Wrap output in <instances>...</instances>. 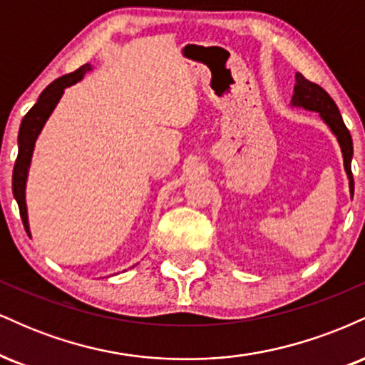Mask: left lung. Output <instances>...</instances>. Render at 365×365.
<instances>
[{
    "label": "left lung",
    "instance_id": "left-lung-1",
    "mask_svg": "<svg viewBox=\"0 0 365 365\" xmlns=\"http://www.w3.org/2000/svg\"><path fill=\"white\" fill-rule=\"evenodd\" d=\"M292 108H302V110L319 113V118L324 121L326 127L331 130L340 144L343 156V168L349 178L350 197H354V177H351V158H354V144L349 128L343 123L340 110L334 104L331 96L317 83L309 82L302 73H295V87H293Z\"/></svg>",
    "mask_w": 365,
    "mask_h": 365
}]
</instances>
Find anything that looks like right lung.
Returning <instances> with one entry per match:
<instances>
[{"label": "right lung", "instance_id": "1", "mask_svg": "<svg viewBox=\"0 0 365 365\" xmlns=\"http://www.w3.org/2000/svg\"><path fill=\"white\" fill-rule=\"evenodd\" d=\"M92 65H83L77 72L63 75V77L56 78L53 83H49L46 89L41 92L39 99L31 111L24 116L22 123H20L19 130V156H16L15 168H14V195L16 204H19L20 216H22L25 232L31 237V225H29V212H27V202H25V190H27V178L29 170H31L32 154H34L36 140L37 137L43 132L46 121H48L54 108L60 103L63 92L66 87L73 86V83L81 82L86 77L87 72H91Z\"/></svg>", "mask_w": 365, "mask_h": 365}]
</instances>
